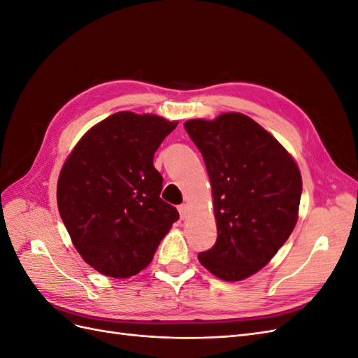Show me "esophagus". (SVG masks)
<instances>
[{"label": "esophagus", "instance_id": "esophagus-1", "mask_svg": "<svg viewBox=\"0 0 358 358\" xmlns=\"http://www.w3.org/2000/svg\"><path fill=\"white\" fill-rule=\"evenodd\" d=\"M188 212H189L188 204H182V206H179V215H180V220H187Z\"/></svg>", "mask_w": 358, "mask_h": 358}]
</instances>
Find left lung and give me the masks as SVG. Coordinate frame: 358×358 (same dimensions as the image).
<instances>
[{
    "mask_svg": "<svg viewBox=\"0 0 358 358\" xmlns=\"http://www.w3.org/2000/svg\"><path fill=\"white\" fill-rule=\"evenodd\" d=\"M212 185L218 239L199 262L222 280H243L275 257L299 220L297 162L268 131L243 113L189 119Z\"/></svg>",
    "mask_w": 358,
    "mask_h": 358,
    "instance_id": "1",
    "label": "left lung"
}]
</instances>
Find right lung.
<instances>
[{"label": "right lung", "instance_id": "1", "mask_svg": "<svg viewBox=\"0 0 358 358\" xmlns=\"http://www.w3.org/2000/svg\"><path fill=\"white\" fill-rule=\"evenodd\" d=\"M178 121L117 112L83 134L64 162L57 201L80 257L96 272L129 278L149 266L179 220L159 197L154 154Z\"/></svg>", "mask_w": 358, "mask_h": 358}]
</instances>
